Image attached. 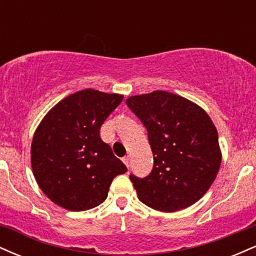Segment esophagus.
Here are the masks:
<instances>
[{"instance_id":"obj_1","label":"esophagus","mask_w":256,"mask_h":256,"mask_svg":"<svg viewBox=\"0 0 256 256\" xmlns=\"http://www.w3.org/2000/svg\"><path fill=\"white\" fill-rule=\"evenodd\" d=\"M122 161H124L125 165L128 167V165H130V156H125V158H122Z\"/></svg>"}]
</instances>
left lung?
<instances>
[{
    "instance_id": "8db88e82",
    "label": "left lung",
    "mask_w": 256,
    "mask_h": 256,
    "mask_svg": "<svg viewBox=\"0 0 256 256\" xmlns=\"http://www.w3.org/2000/svg\"><path fill=\"white\" fill-rule=\"evenodd\" d=\"M126 104L148 131L154 166L146 178L130 176L140 202L176 212L207 192L222 164L218 131L204 110L185 98L156 90Z\"/></svg>"
}]
</instances>
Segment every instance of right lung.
<instances>
[{"mask_svg": "<svg viewBox=\"0 0 256 256\" xmlns=\"http://www.w3.org/2000/svg\"><path fill=\"white\" fill-rule=\"evenodd\" d=\"M124 96L85 89L61 100L34 131L31 166L40 190L64 210L80 212L101 204L110 185L128 171L100 136Z\"/></svg>", "mask_w": 256, "mask_h": 256, "instance_id": "right-lung-1", "label": "right lung"}]
</instances>
